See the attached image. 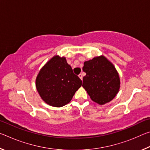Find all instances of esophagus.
Returning <instances> with one entry per match:
<instances>
[{"label": "esophagus", "mask_w": 150, "mask_h": 150, "mask_svg": "<svg viewBox=\"0 0 150 150\" xmlns=\"http://www.w3.org/2000/svg\"><path fill=\"white\" fill-rule=\"evenodd\" d=\"M79 78L81 79V80H83V75H82V74H79Z\"/></svg>", "instance_id": "1"}]
</instances>
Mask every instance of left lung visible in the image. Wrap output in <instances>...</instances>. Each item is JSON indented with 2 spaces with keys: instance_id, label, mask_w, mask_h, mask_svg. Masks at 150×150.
Segmentation results:
<instances>
[{
  "instance_id": "left-lung-1",
  "label": "left lung",
  "mask_w": 150,
  "mask_h": 150,
  "mask_svg": "<svg viewBox=\"0 0 150 150\" xmlns=\"http://www.w3.org/2000/svg\"><path fill=\"white\" fill-rule=\"evenodd\" d=\"M86 75L83 87L92 100L104 105L115 97L120 88V78L114 65L104 56L94 57L84 63Z\"/></svg>"
}]
</instances>
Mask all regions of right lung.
<instances>
[{
    "mask_svg": "<svg viewBox=\"0 0 150 150\" xmlns=\"http://www.w3.org/2000/svg\"><path fill=\"white\" fill-rule=\"evenodd\" d=\"M82 81L74 74L65 57L55 55L40 70L35 81L40 96L50 106L61 107L69 103Z\"/></svg>",
    "mask_w": 150,
    "mask_h": 150,
    "instance_id": "obj_1",
    "label": "right lung"
}]
</instances>
